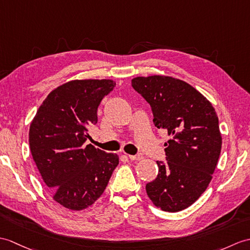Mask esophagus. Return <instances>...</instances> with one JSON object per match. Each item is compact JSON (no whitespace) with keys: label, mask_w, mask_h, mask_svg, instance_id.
Instances as JSON below:
<instances>
[{"label":"esophagus","mask_w":250,"mask_h":250,"mask_svg":"<svg viewBox=\"0 0 250 250\" xmlns=\"http://www.w3.org/2000/svg\"><path fill=\"white\" fill-rule=\"evenodd\" d=\"M129 159L131 161H141L143 159L142 155H129Z\"/></svg>","instance_id":"esophagus-1"}]
</instances>
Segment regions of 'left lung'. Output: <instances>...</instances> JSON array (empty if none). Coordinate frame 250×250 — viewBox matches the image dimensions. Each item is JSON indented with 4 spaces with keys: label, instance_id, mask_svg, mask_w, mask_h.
<instances>
[{
    "label": "left lung",
    "instance_id": "1",
    "mask_svg": "<svg viewBox=\"0 0 250 250\" xmlns=\"http://www.w3.org/2000/svg\"><path fill=\"white\" fill-rule=\"evenodd\" d=\"M132 86L150 104L153 124L171 139L166 163L156 161L158 177L146 185L152 204L179 212L199 198L212 180L222 150L218 117L211 102L184 82L168 75L137 77Z\"/></svg>",
    "mask_w": 250,
    "mask_h": 250
}]
</instances>
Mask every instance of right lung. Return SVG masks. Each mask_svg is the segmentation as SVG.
<instances>
[{
	"mask_svg": "<svg viewBox=\"0 0 250 250\" xmlns=\"http://www.w3.org/2000/svg\"><path fill=\"white\" fill-rule=\"evenodd\" d=\"M115 86L106 79L67 82L50 92L31 123L34 162L53 199L69 210L94 205L119 163L117 154L85 146L98 106Z\"/></svg>",
	"mask_w": 250,
	"mask_h": 250,
	"instance_id": "1",
	"label": "right lung"
}]
</instances>
